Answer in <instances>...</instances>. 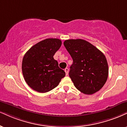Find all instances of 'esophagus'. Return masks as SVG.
<instances>
[{
    "label": "esophagus",
    "instance_id": "esophagus-1",
    "mask_svg": "<svg viewBox=\"0 0 127 127\" xmlns=\"http://www.w3.org/2000/svg\"><path fill=\"white\" fill-rule=\"evenodd\" d=\"M65 73H66V75H68V73H69V69H68V68H65Z\"/></svg>",
    "mask_w": 127,
    "mask_h": 127
}]
</instances>
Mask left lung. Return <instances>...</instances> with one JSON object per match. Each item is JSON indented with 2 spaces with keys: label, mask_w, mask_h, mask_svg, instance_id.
<instances>
[{
  "label": "left lung",
  "mask_w": 127,
  "mask_h": 127,
  "mask_svg": "<svg viewBox=\"0 0 127 127\" xmlns=\"http://www.w3.org/2000/svg\"><path fill=\"white\" fill-rule=\"evenodd\" d=\"M64 45L73 59L69 75L76 89L87 95L101 90L108 76V65L104 54L81 39L66 40Z\"/></svg>",
  "instance_id": "1"
}]
</instances>
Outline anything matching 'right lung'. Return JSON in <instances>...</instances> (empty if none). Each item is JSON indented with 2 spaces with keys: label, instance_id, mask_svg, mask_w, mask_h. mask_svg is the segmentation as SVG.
Instances as JSON below:
<instances>
[{
  "label": "right lung",
  "instance_id": "1",
  "mask_svg": "<svg viewBox=\"0 0 127 127\" xmlns=\"http://www.w3.org/2000/svg\"><path fill=\"white\" fill-rule=\"evenodd\" d=\"M62 45L59 39L49 38L31 47L25 54L22 69L23 77L31 88L45 93L57 87L65 76L54 55Z\"/></svg>",
  "mask_w": 127,
  "mask_h": 127
}]
</instances>
